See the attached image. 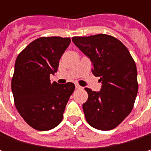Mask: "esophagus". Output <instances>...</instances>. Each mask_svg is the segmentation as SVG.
I'll use <instances>...</instances> for the list:
<instances>
[{"label":"esophagus","mask_w":151,"mask_h":151,"mask_svg":"<svg viewBox=\"0 0 151 151\" xmlns=\"http://www.w3.org/2000/svg\"><path fill=\"white\" fill-rule=\"evenodd\" d=\"M75 87H76V89H81V88H82L79 85H75Z\"/></svg>","instance_id":"esophagus-1"}]
</instances>
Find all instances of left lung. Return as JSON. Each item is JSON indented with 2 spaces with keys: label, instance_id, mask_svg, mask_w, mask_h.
<instances>
[{
  "label": "left lung",
  "instance_id": "obj_1",
  "mask_svg": "<svg viewBox=\"0 0 151 151\" xmlns=\"http://www.w3.org/2000/svg\"><path fill=\"white\" fill-rule=\"evenodd\" d=\"M73 42L90 58L92 72L102 84L100 92L85 88L88 93L83 104L86 120L94 129H113L134 106L138 92L136 63L127 47L109 35L73 37Z\"/></svg>",
  "mask_w": 151,
  "mask_h": 151
}]
</instances>
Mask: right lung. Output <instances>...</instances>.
Instances as JSON below:
<instances>
[{
    "label": "right lung",
    "mask_w": 151,
    "mask_h": 151,
    "mask_svg": "<svg viewBox=\"0 0 151 151\" xmlns=\"http://www.w3.org/2000/svg\"><path fill=\"white\" fill-rule=\"evenodd\" d=\"M70 43V37H39L16 58L11 81L15 107L23 120L37 130H50L61 122L75 89L72 82L58 85L50 80Z\"/></svg>",
    "instance_id": "obj_1"
}]
</instances>
